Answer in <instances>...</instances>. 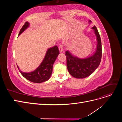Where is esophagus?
<instances>
[{"mask_svg": "<svg viewBox=\"0 0 122 122\" xmlns=\"http://www.w3.org/2000/svg\"><path fill=\"white\" fill-rule=\"evenodd\" d=\"M58 49H59V51H60L61 52H62V51H63V47H62V46L61 45H60L59 46Z\"/></svg>", "mask_w": 122, "mask_h": 122, "instance_id": "esophagus-1", "label": "esophagus"}]
</instances>
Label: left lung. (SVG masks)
Returning <instances> with one entry per match:
<instances>
[{
	"instance_id": "1",
	"label": "left lung",
	"mask_w": 122,
	"mask_h": 122,
	"mask_svg": "<svg viewBox=\"0 0 122 122\" xmlns=\"http://www.w3.org/2000/svg\"><path fill=\"white\" fill-rule=\"evenodd\" d=\"M91 22V21H89ZM96 36L97 49L94 54L86 58H79L74 56L67 51L65 55L67 58V66L69 73L76 78H84L93 73L100 65L102 57V45L100 36L97 27H92Z\"/></svg>"
}]
</instances>
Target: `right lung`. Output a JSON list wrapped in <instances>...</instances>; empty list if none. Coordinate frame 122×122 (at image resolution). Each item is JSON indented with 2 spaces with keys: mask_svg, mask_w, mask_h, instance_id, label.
<instances>
[{
  "mask_svg": "<svg viewBox=\"0 0 122 122\" xmlns=\"http://www.w3.org/2000/svg\"><path fill=\"white\" fill-rule=\"evenodd\" d=\"M29 26V23L26 22L20 29L19 36ZM60 53L57 46L50 48L47 50L46 55L41 64L35 71L29 73L22 72L18 66L19 72L25 78L34 83H41L48 80L52 72L53 65Z\"/></svg>",
  "mask_w": 122,
  "mask_h": 122,
  "instance_id": "1",
  "label": "right lung"
}]
</instances>
